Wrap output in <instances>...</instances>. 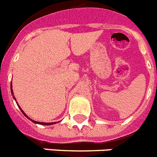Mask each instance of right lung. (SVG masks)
I'll return each mask as SVG.
<instances>
[{
  "instance_id": "right-lung-1",
  "label": "right lung",
  "mask_w": 157,
  "mask_h": 157,
  "mask_svg": "<svg viewBox=\"0 0 157 157\" xmlns=\"http://www.w3.org/2000/svg\"><path fill=\"white\" fill-rule=\"evenodd\" d=\"M11 91H12V94H13V91H12V87H11ZM13 98H15V96H14V95H13ZM18 106L19 107V105H18ZM19 109H21V111H22V113H23L24 115H25V116H26V117H27V116H26V113H24L23 111H22V109H21L20 107H19ZM29 120H31V119H29ZM31 121H32V120H31ZM33 121V123H36V124H42V125H51V124H53V123H41V122H36V121Z\"/></svg>"
}]
</instances>
